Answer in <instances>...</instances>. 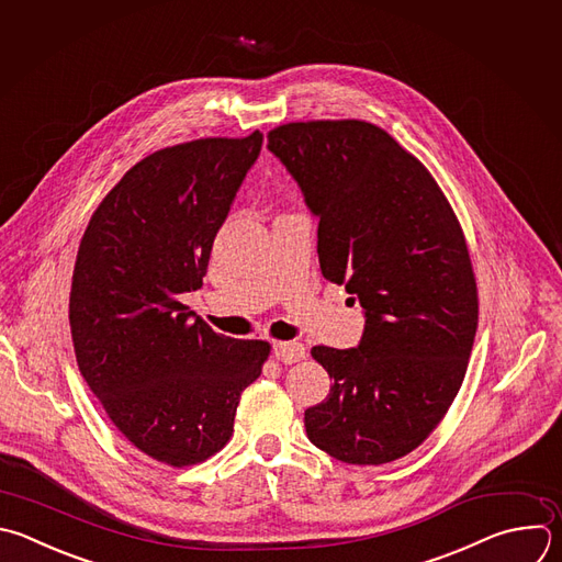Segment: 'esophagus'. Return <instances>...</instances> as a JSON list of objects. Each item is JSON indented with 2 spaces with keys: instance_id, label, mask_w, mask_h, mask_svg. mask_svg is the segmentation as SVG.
I'll return each mask as SVG.
<instances>
[{
  "instance_id": "obj_1",
  "label": "esophagus",
  "mask_w": 562,
  "mask_h": 562,
  "mask_svg": "<svg viewBox=\"0 0 562 562\" xmlns=\"http://www.w3.org/2000/svg\"><path fill=\"white\" fill-rule=\"evenodd\" d=\"M273 355H276L278 361L295 363V361L304 359L306 348L300 341H278V344H273Z\"/></svg>"
}]
</instances>
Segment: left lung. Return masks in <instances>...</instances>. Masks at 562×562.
Instances as JSON below:
<instances>
[{
    "label": "left lung",
    "mask_w": 562,
    "mask_h": 562,
    "mask_svg": "<svg viewBox=\"0 0 562 562\" xmlns=\"http://www.w3.org/2000/svg\"><path fill=\"white\" fill-rule=\"evenodd\" d=\"M267 138L319 218L322 276L366 317L357 348L313 346L333 384L304 413L306 435L344 463L402 459L446 417L468 370L479 295L463 229L424 162L378 125L286 123Z\"/></svg>",
    "instance_id": "8db88e82"
}]
</instances>
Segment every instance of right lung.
Here are the masks:
<instances>
[{
	"instance_id": "right-lung-1",
	"label": "right lung",
	"mask_w": 562,
	"mask_h": 562,
	"mask_svg": "<svg viewBox=\"0 0 562 562\" xmlns=\"http://www.w3.org/2000/svg\"><path fill=\"white\" fill-rule=\"evenodd\" d=\"M260 147L256 130L145 156L101 201L79 245L70 330L81 375L119 432L171 468L225 448L240 393L271 350L214 333L180 302L203 286Z\"/></svg>"
}]
</instances>
